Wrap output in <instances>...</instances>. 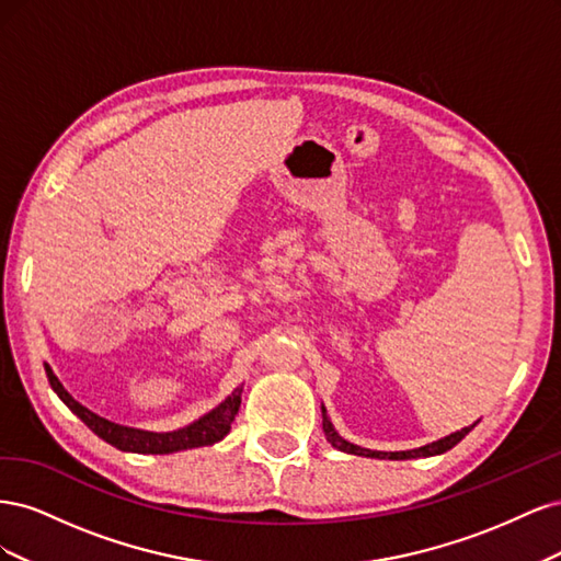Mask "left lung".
I'll return each mask as SVG.
<instances>
[{
	"mask_svg": "<svg viewBox=\"0 0 561 561\" xmlns=\"http://www.w3.org/2000/svg\"><path fill=\"white\" fill-rule=\"evenodd\" d=\"M320 410H322V431H325V437H328V443L334 447V449H339V451H346V454H355V456H369V458H390V461H404V458H426V456H437V454H445L447 449H451V447H456L458 443H461V439L478 426L480 423V419L472 423V426H466V428H461V431H456V433H451V435H447V437H439V439H435V443H431V445H423V447H419V449H407V451H375V449H365V447H358V445H353V443H348V439H344L342 435H339L336 431H334V426H332V421H330V416H328V410H325V404H320Z\"/></svg>",
	"mask_w": 561,
	"mask_h": 561,
	"instance_id": "8db88e82",
	"label": "left lung"
}]
</instances>
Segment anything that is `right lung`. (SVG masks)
Returning a JSON list of instances; mask_svg holds the SVG:
<instances>
[{
	"instance_id": "1",
	"label": "right lung",
	"mask_w": 561,
	"mask_h": 561,
	"mask_svg": "<svg viewBox=\"0 0 561 561\" xmlns=\"http://www.w3.org/2000/svg\"><path fill=\"white\" fill-rule=\"evenodd\" d=\"M46 377L50 388L56 390V396L70 407V410L87 423V426L100 437L110 443L112 447L122 449V451H133V454H175L184 449H194V447H208L222 439L231 431V421L239 414L241 407V393L243 386L233 388L231 396H227L222 402H219L215 410L208 414H203L201 419L192 421L190 426L178 428V431H168V433H157V431H142V428H130L122 426V423H114L105 416H98L91 412L89 407H83L77 402L70 393H67L65 386L58 381L48 363H44Z\"/></svg>"
}]
</instances>
